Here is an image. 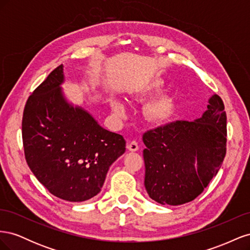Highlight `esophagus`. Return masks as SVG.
<instances>
[{
  "label": "esophagus",
  "mask_w": 250,
  "mask_h": 250,
  "mask_svg": "<svg viewBox=\"0 0 250 250\" xmlns=\"http://www.w3.org/2000/svg\"><path fill=\"white\" fill-rule=\"evenodd\" d=\"M127 149L131 151V152H135V151L139 150V145L135 141H131L127 144Z\"/></svg>",
  "instance_id": "esophagus-1"
}]
</instances>
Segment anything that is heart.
<instances>
[{
	"label": "heart",
	"instance_id": "b5f03b06",
	"mask_svg": "<svg viewBox=\"0 0 250 250\" xmlns=\"http://www.w3.org/2000/svg\"><path fill=\"white\" fill-rule=\"evenodd\" d=\"M145 93H146L145 89H141L137 92V94L140 96L144 95ZM109 102L113 111H115L119 117H123L125 115L126 107L122 100L119 99L117 97H111ZM172 108H173L172 99H170L168 97H161L158 98V99H155L153 101H151L150 103H148V105L146 106V115L151 120L160 121L167 118L170 115Z\"/></svg>",
	"mask_w": 250,
	"mask_h": 250
}]
</instances>
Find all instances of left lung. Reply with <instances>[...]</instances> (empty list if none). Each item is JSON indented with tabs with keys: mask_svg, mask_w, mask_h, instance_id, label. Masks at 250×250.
I'll use <instances>...</instances> for the list:
<instances>
[{
	"mask_svg": "<svg viewBox=\"0 0 250 250\" xmlns=\"http://www.w3.org/2000/svg\"><path fill=\"white\" fill-rule=\"evenodd\" d=\"M192 122L176 121L143 135L145 188L165 206L194 200L220 169L226 153V113L218 95Z\"/></svg>",
	"mask_w": 250,
	"mask_h": 250,
	"instance_id": "8db88e82",
	"label": "left lung"
}]
</instances>
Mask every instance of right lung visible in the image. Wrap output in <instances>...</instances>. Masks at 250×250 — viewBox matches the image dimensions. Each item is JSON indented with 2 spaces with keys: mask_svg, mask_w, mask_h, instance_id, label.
Returning a JSON list of instances; mask_svg holds the SVG:
<instances>
[{
  "mask_svg": "<svg viewBox=\"0 0 250 250\" xmlns=\"http://www.w3.org/2000/svg\"><path fill=\"white\" fill-rule=\"evenodd\" d=\"M63 82L60 64L29 97L22 144L27 164L40 183L60 199L81 202L101 191L109 167L125 152L126 142L67 101Z\"/></svg>",
  "mask_w": 250,
  "mask_h": 250,
  "instance_id": "add662e5",
  "label": "right lung"
}]
</instances>
